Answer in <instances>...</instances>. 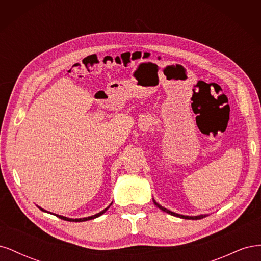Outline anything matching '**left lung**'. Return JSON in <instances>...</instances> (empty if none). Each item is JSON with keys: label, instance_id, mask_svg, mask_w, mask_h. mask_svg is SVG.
<instances>
[{"label": "left lung", "instance_id": "8db88e82", "mask_svg": "<svg viewBox=\"0 0 261 261\" xmlns=\"http://www.w3.org/2000/svg\"><path fill=\"white\" fill-rule=\"evenodd\" d=\"M152 200H153V203L155 204V206H156L158 208L161 209V210L164 211V212L169 213V215H171V216L178 217V218H181V219H187V220H199V219H202V218H204V217H207V215H199V216H184V215H178V213H175V212H173V211H171V210H169V209H167V208L162 207L161 204L158 203L153 198H152Z\"/></svg>", "mask_w": 261, "mask_h": 261}]
</instances>
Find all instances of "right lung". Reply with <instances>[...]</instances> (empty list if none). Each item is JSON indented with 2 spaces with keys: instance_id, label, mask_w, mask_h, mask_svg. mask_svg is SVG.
Instances as JSON below:
<instances>
[{
  "instance_id": "right-lung-1",
  "label": "right lung",
  "mask_w": 261,
  "mask_h": 261,
  "mask_svg": "<svg viewBox=\"0 0 261 261\" xmlns=\"http://www.w3.org/2000/svg\"><path fill=\"white\" fill-rule=\"evenodd\" d=\"M112 203H110V206H111ZM110 206L109 207H107L106 209H103L102 211H100V212H98L97 215H93V216H90V217H87V218H80V219H72V218H67V217H63V216H59V215H55L57 217H59L60 219H63V220H65V221H73V222H84V221H88V220H92V219H96V218H98V217H100V216H102L103 215V213L110 208ZM39 207V206H38ZM39 209L40 210H42V211H44V212H48L46 210H44V209H42V208H40L39 207ZM49 213H52V212H49ZM53 215V213H52Z\"/></svg>"
}]
</instances>
